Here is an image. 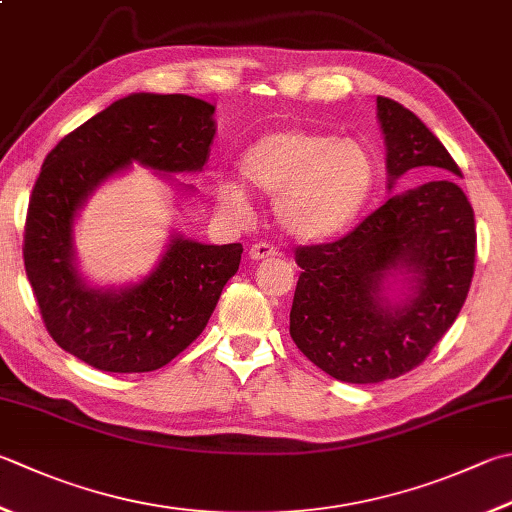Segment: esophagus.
Listing matches in <instances>:
<instances>
[{
  "label": "esophagus",
  "instance_id": "34e87169",
  "mask_svg": "<svg viewBox=\"0 0 512 512\" xmlns=\"http://www.w3.org/2000/svg\"><path fill=\"white\" fill-rule=\"evenodd\" d=\"M278 256V249L269 243H256L249 249V258L252 260H265V258H274Z\"/></svg>",
  "mask_w": 512,
  "mask_h": 512
}]
</instances>
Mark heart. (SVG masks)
<instances>
[{
	"label": "heart",
	"instance_id": "obj_1",
	"mask_svg": "<svg viewBox=\"0 0 512 512\" xmlns=\"http://www.w3.org/2000/svg\"><path fill=\"white\" fill-rule=\"evenodd\" d=\"M238 171L252 189L276 196L278 225L298 240L343 234L368 207L379 178L365 144L305 129L267 133L243 153ZM218 202L231 214L247 209L238 185L220 187Z\"/></svg>",
	"mask_w": 512,
	"mask_h": 512
}]
</instances>
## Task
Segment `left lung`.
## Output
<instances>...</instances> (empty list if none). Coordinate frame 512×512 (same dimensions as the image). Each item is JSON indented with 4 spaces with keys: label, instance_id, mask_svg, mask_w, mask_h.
I'll list each match as a JSON object with an SVG mask.
<instances>
[{
    "label": "left lung",
    "instance_id": "obj_1",
    "mask_svg": "<svg viewBox=\"0 0 512 512\" xmlns=\"http://www.w3.org/2000/svg\"><path fill=\"white\" fill-rule=\"evenodd\" d=\"M390 189L410 169L437 180L392 196L334 243L296 249L289 334L307 359L345 383H379L410 372L455 323L475 274V211L446 173L457 162L406 106L376 98ZM409 294L392 304L390 275Z\"/></svg>",
    "mask_w": 512,
    "mask_h": 512
}]
</instances>
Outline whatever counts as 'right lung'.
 I'll return each mask as SVG.
<instances>
[{"instance_id":"right-lung-1","label":"right lung","mask_w":512,"mask_h":512,"mask_svg":"<svg viewBox=\"0 0 512 512\" xmlns=\"http://www.w3.org/2000/svg\"><path fill=\"white\" fill-rule=\"evenodd\" d=\"M214 111L191 95L133 93L64 136L44 160L26 214V276L48 334L91 368L127 374L167 365L205 330L238 272L240 243L202 245L180 234L136 285L93 287L75 260L73 225L86 198L131 162L200 171L216 136Z\"/></svg>"}]
</instances>
